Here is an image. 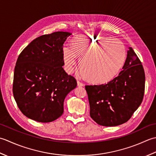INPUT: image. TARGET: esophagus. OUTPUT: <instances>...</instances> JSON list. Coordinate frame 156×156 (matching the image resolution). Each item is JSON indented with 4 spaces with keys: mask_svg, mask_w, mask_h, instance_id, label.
<instances>
[{
    "mask_svg": "<svg viewBox=\"0 0 156 156\" xmlns=\"http://www.w3.org/2000/svg\"><path fill=\"white\" fill-rule=\"evenodd\" d=\"M77 85L79 87H82L83 86V83L82 82H81L80 81H77Z\"/></svg>",
    "mask_w": 156,
    "mask_h": 156,
    "instance_id": "34e87169",
    "label": "esophagus"
}]
</instances>
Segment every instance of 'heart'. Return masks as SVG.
I'll return each instance as SVG.
<instances>
[{
	"instance_id": "heart-1",
	"label": "heart",
	"mask_w": 156,
	"mask_h": 156,
	"mask_svg": "<svg viewBox=\"0 0 156 156\" xmlns=\"http://www.w3.org/2000/svg\"><path fill=\"white\" fill-rule=\"evenodd\" d=\"M88 81L103 84L115 77L125 63L126 48L121 41L111 37L79 36L71 41V48L65 46L63 58L69 71L77 65Z\"/></svg>"
}]
</instances>
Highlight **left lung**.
Returning <instances> with one entry per match:
<instances>
[{
    "label": "left lung",
    "instance_id": "1",
    "mask_svg": "<svg viewBox=\"0 0 156 156\" xmlns=\"http://www.w3.org/2000/svg\"><path fill=\"white\" fill-rule=\"evenodd\" d=\"M122 69L116 77L107 83L85 86L90 116L98 125L114 126L127 122L144 99V69L132 48L127 52Z\"/></svg>",
    "mask_w": 156,
    "mask_h": 156
}]
</instances>
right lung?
I'll list each match as a JSON object with an SVG mask.
<instances>
[{"label":"right lung","mask_w":156,"mask_h":156,"mask_svg":"<svg viewBox=\"0 0 156 156\" xmlns=\"http://www.w3.org/2000/svg\"><path fill=\"white\" fill-rule=\"evenodd\" d=\"M72 34L56 31L34 40L19 55L12 93L25 116L40 122L54 121L64 111V100L77 87L63 69V44Z\"/></svg>","instance_id":"obj_1"}]
</instances>
